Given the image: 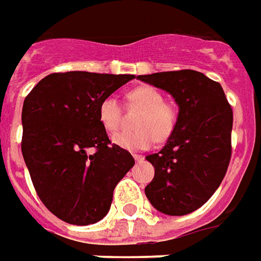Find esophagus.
Returning a JSON list of instances; mask_svg holds the SVG:
<instances>
[{
  "label": "esophagus",
  "instance_id": "obj_1",
  "mask_svg": "<svg viewBox=\"0 0 261 261\" xmlns=\"http://www.w3.org/2000/svg\"><path fill=\"white\" fill-rule=\"evenodd\" d=\"M134 158L136 162H142L143 159H145V156H143V154H134Z\"/></svg>",
  "mask_w": 261,
  "mask_h": 261
}]
</instances>
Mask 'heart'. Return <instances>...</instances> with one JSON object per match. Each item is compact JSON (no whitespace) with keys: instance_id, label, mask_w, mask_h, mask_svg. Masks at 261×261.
Here are the masks:
<instances>
[{"instance_id":"1","label":"heart","mask_w":261,"mask_h":261,"mask_svg":"<svg viewBox=\"0 0 261 261\" xmlns=\"http://www.w3.org/2000/svg\"><path fill=\"white\" fill-rule=\"evenodd\" d=\"M134 107L142 109L136 119L134 132H119L112 136V142L122 149L130 152L146 150L156 141L163 142L175 130L177 123V108L163 99L158 89L152 86H139L127 95ZM120 107L115 96H107L100 100L98 116L100 125L107 132H115L120 126Z\"/></svg>"}]
</instances>
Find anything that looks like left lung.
Segmentation results:
<instances>
[{"instance_id": "obj_1", "label": "left lung", "mask_w": 261, "mask_h": 261, "mask_svg": "<svg viewBox=\"0 0 261 261\" xmlns=\"http://www.w3.org/2000/svg\"><path fill=\"white\" fill-rule=\"evenodd\" d=\"M138 79L173 96L179 116L161 152L148 154L154 177L145 193L154 209L183 216L209 200L223 180L231 156L233 112L219 82L183 69Z\"/></svg>"}]
</instances>
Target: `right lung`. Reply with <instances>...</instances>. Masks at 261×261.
<instances>
[{
    "instance_id": "obj_1",
    "label": "right lung",
    "mask_w": 261,
    "mask_h": 261,
    "mask_svg": "<svg viewBox=\"0 0 261 261\" xmlns=\"http://www.w3.org/2000/svg\"><path fill=\"white\" fill-rule=\"evenodd\" d=\"M130 79L134 75L51 73L25 98V165L46 209L66 223L86 226L107 216L113 189L135 165L127 150L111 145L98 116L100 100Z\"/></svg>"
}]
</instances>
